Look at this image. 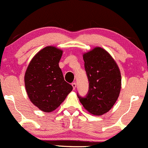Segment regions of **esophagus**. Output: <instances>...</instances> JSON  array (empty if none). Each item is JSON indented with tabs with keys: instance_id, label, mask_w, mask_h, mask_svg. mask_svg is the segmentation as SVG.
Returning <instances> with one entry per match:
<instances>
[{
	"instance_id": "1",
	"label": "esophagus",
	"mask_w": 148,
	"mask_h": 148,
	"mask_svg": "<svg viewBox=\"0 0 148 148\" xmlns=\"http://www.w3.org/2000/svg\"><path fill=\"white\" fill-rule=\"evenodd\" d=\"M72 86H73V89L75 90V88H76V83H75V82H73V83H72Z\"/></svg>"
}]
</instances>
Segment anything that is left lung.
<instances>
[{"label": "left lung", "instance_id": "8db88e82", "mask_svg": "<svg viewBox=\"0 0 148 148\" xmlns=\"http://www.w3.org/2000/svg\"><path fill=\"white\" fill-rule=\"evenodd\" d=\"M89 82L86 97L77 95L83 107L91 114L109 112L119 96L122 78L119 68L110 54L103 48H93L83 55Z\"/></svg>", "mask_w": 148, "mask_h": 148}]
</instances>
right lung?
I'll return each instance as SVG.
<instances>
[{
  "label": "right lung",
  "instance_id": "1",
  "mask_svg": "<svg viewBox=\"0 0 148 148\" xmlns=\"http://www.w3.org/2000/svg\"><path fill=\"white\" fill-rule=\"evenodd\" d=\"M62 55L61 49L46 47L34 55L25 73V88L29 99L47 113L59 107L73 90L59 67Z\"/></svg>",
  "mask_w": 148,
  "mask_h": 148
}]
</instances>
